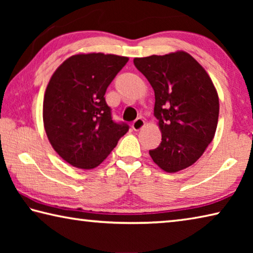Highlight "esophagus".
<instances>
[{
    "instance_id": "esophagus-1",
    "label": "esophagus",
    "mask_w": 253,
    "mask_h": 253,
    "mask_svg": "<svg viewBox=\"0 0 253 253\" xmlns=\"http://www.w3.org/2000/svg\"><path fill=\"white\" fill-rule=\"evenodd\" d=\"M144 125H145L144 119L142 117H138L136 119V121H134V123H132L131 127H132V129H134V130H139V129H142Z\"/></svg>"
}]
</instances>
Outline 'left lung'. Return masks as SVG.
I'll return each instance as SVG.
<instances>
[{
  "instance_id": "obj_1",
  "label": "left lung",
  "mask_w": 253,
  "mask_h": 253,
  "mask_svg": "<svg viewBox=\"0 0 253 253\" xmlns=\"http://www.w3.org/2000/svg\"><path fill=\"white\" fill-rule=\"evenodd\" d=\"M134 65L155 92L154 116L162 143L149 155L165 172L188 168L204 153L216 130L219 97L211 78L183 51L135 58Z\"/></svg>"
}]
</instances>
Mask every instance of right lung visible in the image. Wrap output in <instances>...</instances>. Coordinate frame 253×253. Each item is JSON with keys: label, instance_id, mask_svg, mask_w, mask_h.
Segmentation results:
<instances>
[{"label": "right lung", "instance_id": "1", "mask_svg": "<svg viewBox=\"0 0 253 253\" xmlns=\"http://www.w3.org/2000/svg\"><path fill=\"white\" fill-rule=\"evenodd\" d=\"M128 58L115 54H76L51 77L44 93L46 136L60 156L76 168H97L129 129L116 123L107 105L108 85Z\"/></svg>", "mask_w": 253, "mask_h": 253}]
</instances>
